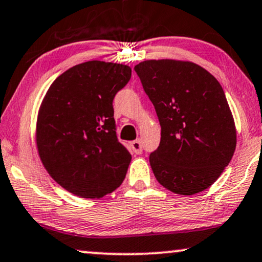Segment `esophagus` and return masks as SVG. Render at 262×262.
<instances>
[{
	"label": "esophagus",
	"instance_id": "esophagus-1",
	"mask_svg": "<svg viewBox=\"0 0 262 262\" xmlns=\"http://www.w3.org/2000/svg\"><path fill=\"white\" fill-rule=\"evenodd\" d=\"M130 148L133 152L135 154H141L142 152V145H141V141L140 140H135V141H132L130 142Z\"/></svg>",
	"mask_w": 262,
	"mask_h": 262
}]
</instances>
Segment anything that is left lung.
Wrapping results in <instances>:
<instances>
[{
	"mask_svg": "<svg viewBox=\"0 0 262 262\" xmlns=\"http://www.w3.org/2000/svg\"><path fill=\"white\" fill-rule=\"evenodd\" d=\"M161 126L149 164L158 182L190 196L211 186L230 163L236 129L215 77L190 61L146 60L134 68Z\"/></svg>",
	"mask_w": 262,
	"mask_h": 262,
	"instance_id": "left-lung-1",
	"label": "left lung"
}]
</instances>
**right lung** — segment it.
Returning a JSON list of instances; mask_svg holds the SVG:
<instances>
[{"instance_id":"obj_1","label":"right lung","mask_w":262,"mask_h":262,"mask_svg":"<svg viewBox=\"0 0 262 262\" xmlns=\"http://www.w3.org/2000/svg\"><path fill=\"white\" fill-rule=\"evenodd\" d=\"M129 66L78 64L52 83L40 106L36 146L59 185L82 198H101L122 184L132 156L119 141L115 95L129 82Z\"/></svg>"}]
</instances>
